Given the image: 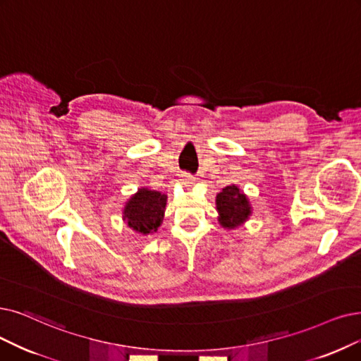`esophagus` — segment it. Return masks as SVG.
<instances>
[{
    "label": "esophagus",
    "mask_w": 361,
    "mask_h": 361,
    "mask_svg": "<svg viewBox=\"0 0 361 361\" xmlns=\"http://www.w3.org/2000/svg\"><path fill=\"white\" fill-rule=\"evenodd\" d=\"M195 178L192 175H190V173H183V175H180V183L185 185V186H191L194 183Z\"/></svg>",
    "instance_id": "1"
}]
</instances>
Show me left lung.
Here are the masks:
<instances>
[{
	"instance_id": "left-lung-1",
	"label": "left lung",
	"mask_w": 361,
	"mask_h": 361,
	"mask_svg": "<svg viewBox=\"0 0 361 361\" xmlns=\"http://www.w3.org/2000/svg\"><path fill=\"white\" fill-rule=\"evenodd\" d=\"M216 210L219 213V224L226 229L241 226L252 214L249 198L237 185H228L216 195Z\"/></svg>"
}]
</instances>
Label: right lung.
<instances>
[{
  "mask_svg": "<svg viewBox=\"0 0 361 361\" xmlns=\"http://www.w3.org/2000/svg\"><path fill=\"white\" fill-rule=\"evenodd\" d=\"M166 203V194L148 188H140L126 203L123 219L128 228H132L139 234H154L163 222Z\"/></svg>",
  "mask_w": 361,
  "mask_h": 361,
  "instance_id": "obj_1",
  "label": "right lung"
}]
</instances>
